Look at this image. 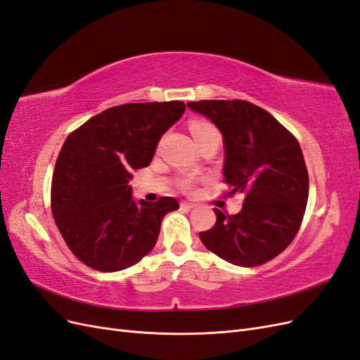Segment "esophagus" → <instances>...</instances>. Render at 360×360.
I'll use <instances>...</instances> for the list:
<instances>
[{"label":"esophagus","mask_w":360,"mask_h":360,"mask_svg":"<svg viewBox=\"0 0 360 360\" xmlns=\"http://www.w3.org/2000/svg\"><path fill=\"white\" fill-rule=\"evenodd\" d=\"M180 207H181V209H188V210H191V209H195V207H197V204H195V202H191V201H181V202H180Z\"/></svg>","instance_id":"34e87169"}]
</instances>
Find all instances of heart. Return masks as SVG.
Masks as SVG:
<instances>
[{"label": "heart", "instance_id": "obj_1", "mask_svg": "<svg viewBox=\"0 0 360 360\" xmlns=\"http://www.w3.org/2000/svg\"><path fill=\"white\" fill-rule=\"evenodd\" d=\"M191 134L195 139L197 146H202V144H216L217 147L221 146L222 143V134L221 130L217 129L213 123L207 122V120H193L189 124ZM180 188L186 192H191L195 189V181L192 179H183L180 181Z\"/></svg>", "mask_w": 360, "mask_h": 360}]
</instances>
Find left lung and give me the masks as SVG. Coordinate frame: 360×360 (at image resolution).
I'll list each match as a JSON object with an SVG mask.
<instances>
[{
	"mask_svg": "<svg viewBox=\"0 0 360 360\" xmlns=\"http://www.w3.org/2000/svg\"><path fill=\"white\" fill-rule=\"evenodd\" d=\"M221 130L226 195L243 193L240 213L214 209L202 245L228 263L255 267L278 257L296 237L307 210L309 177L299 141L263 108L246 101L189 102Z\"/></svg>",
	"mask_w": 360,
	"mask_h": 360,
	"instance_id": "8db88e82",
	"label": "left lung"
}]
</instances>
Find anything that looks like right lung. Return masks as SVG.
I'll return each mask as SVG.
<instances>
[{
	"label": "right lung",
	"mask_w": 360,
	"mask_h": 360,
	"mask_svg": "<svg viewBox=\"0 0 360 360\" xmlns=\"http://www.w3.org/2000/svg\"><path fill=\"white\" fill-rule=\"evenodd\" d=\"M181 101L126 103L91 117L66 138L51 184L58 231L81 263L99 271L136 264L155 248L172 197L132 200L134 169L148 167L162 135L183 115Z\"/></svg>",
	"instance_id": "add662e5"
}]
</instances>
